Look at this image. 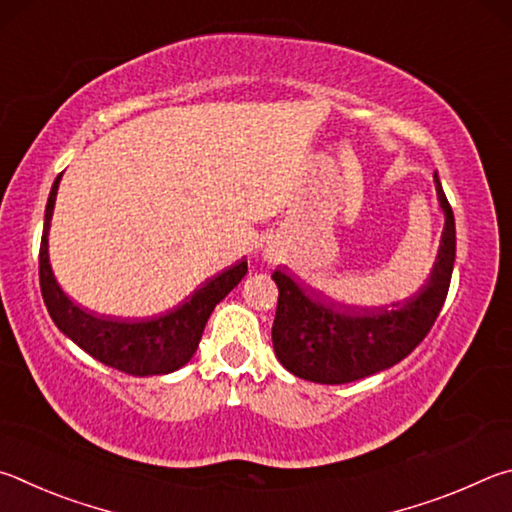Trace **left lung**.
<instances>
[{
	"label": "left lung",
	"mask_w": 512,
	"mask_h": 512,
	"mask_svg": "<svg viewBox=\"0 0 512 512\" xmlns=\"http://www.w3.org/2000/svg\"><path fill=\"white\" fill-rule=\"evenodd\" d=\"M434 184L445 229L432 276L414 297L380 308H351L303 288L283 270L272 274L279 288L272 344L290 373L319 384L355 382L405 360L427 337L450 290L456 258L454 213L436 173Z\"/></svg>",
	"instance_id": "1"
}]
</instances>
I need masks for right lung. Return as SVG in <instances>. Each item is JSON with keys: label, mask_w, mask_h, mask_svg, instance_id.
I'll use <instances>...</instances> for the list:
<instances>
[{"label": "right lung", "mask_w": 512, "mask_h": 512, "mask_svg": "<svg viewBox=\"0 0 512 512\" xmlns=\"http://www.w3.org/2000/svg\"><path fill=\"white\" fill-rule=\"evenodd\" d=\"M60 177L51 186L47 211H44V231L40 242V288L49 315L71 342L78 344L94 360L112 366L128 375H166L191 360L200 344L206 321L213 308L236 288L247 274V261L213 276L202 283L191 297L177 308L159 317L148 319H114L96 317L92 312L78 308L65 292L60 290L49 263V227L53 204H56Z\"/></svg>", "instance_id": "right-lung-1"}]
</instances>
